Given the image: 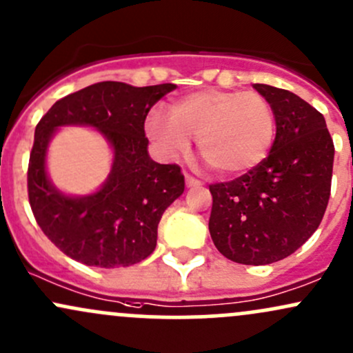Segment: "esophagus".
I'll return each instance as SVG.
<instances>
[{
    "label": "esophagus",
    "instance_id": "1",
    "mask_svg": "<svg viewBox=\"0 0 353 353\" xmlns=\"http://www.w3.org/2000/svg\"><path fill=\"white\" fill-rule=\"evenodd\" d=\"M185 185H188V188H199L201 183L196 179V177H192V176H189V174H185Z\"/></svg>",
    "mask_w": 353,
    "mask_h": 353
}]
</instances>
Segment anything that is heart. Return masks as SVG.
Wrapping results in <instances>:
<instances>
[{"instance_id": "1", "label": "heart", "mask_w": 353, "mask_h": 353, "mask_svg": "<svg viewBox=\"0 0 353 353\" xmlns=\"http://www.w3.org/2000/svg\"><path fill=\"white\" fill-rule=\"evenodd\" d=\"M145 129L168 156L188 152L192 137H199L204 161L224 176H238L268 154L274 110L258 92L206 88L174 102L170 114L152 112Z\"/></svg>"}]
</instances>
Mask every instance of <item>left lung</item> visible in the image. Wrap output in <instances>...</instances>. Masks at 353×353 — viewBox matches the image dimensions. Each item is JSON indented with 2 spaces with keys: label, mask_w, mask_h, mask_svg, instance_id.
Listing matches in <instances>:
<instances>
[{
  "label": "left lung",
  "mask_w": 353,
  "mask_h": 353,
  "mask_svg": "<svg viewBox=\"0 0 353 353\" xmlns=\"http://www.w3.org/2000/svg\"><path fill=\"white\" fill-rule=\"evenodd\" d=\"M253 87L273 105L276 137L256 168L209 185V233L223 256L258 266L295 253L320 226L335 147L323 115L308 102L271 85Z\"/></svg>",
  "instance_id": "1"
}]
</instances>
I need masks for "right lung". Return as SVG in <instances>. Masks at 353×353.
Returning <instances> with one entry per match:
<instances>
[{
  "label": "right lung",
  "mask_w": 353,
  "mask_h": 353,
  "mask_svg": "<svg viewBox=\"0 0 353 353\" xmlns=\"http://www.w3.org/2000/svg\"><path fill=\"white\" fill-rule=\"evenodd\" d=\"M174 83L132 87L100 82L55 102L38 122L28 164V199L46 238L87 266L117 268L142 261L156 250L162 214L184 192L177 164L149 157L144 122L150 107ZM95 126L114 149L108 181L94 195L60 193L46 176V149L58 126Z\"/></svg>",
  "instance_id": "obj_1"
}]
</instances>
